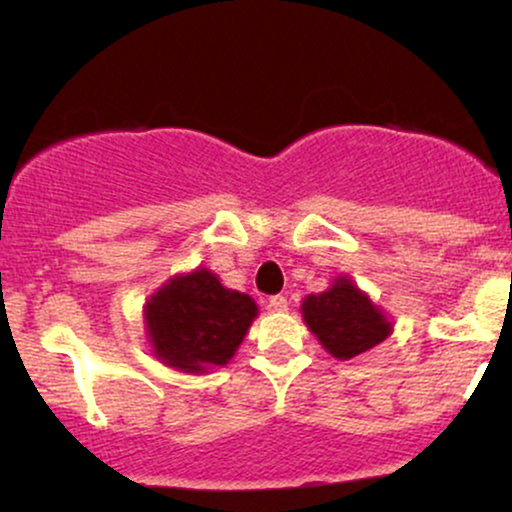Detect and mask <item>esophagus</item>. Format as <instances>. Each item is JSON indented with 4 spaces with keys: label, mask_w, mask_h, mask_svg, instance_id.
<instances>
[{
    "label": "esophagus",
    "mask_w": 512,
    "mask_h": 512,
    "mask_svg": "<svg viewBox=\"0 0 512 512\" xmlns=\"http://www.w3.org/2000/svg\"><path fill=\"white\" fill-rule=\"evenodd\" d=\"M269 308L276 310V313H284V310H289V301H286V296H272L269 298Z\"/></svg>",
    "instance_id": "obj_1"
}]
</instances>
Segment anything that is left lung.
<instances>
[{"instance_id": "obj_1", "label": "left lung", "mask_w": 512, "mask_h": 512, "mask_svg": "<svg viewBox=\"0 0 512 512\" xmlns=\"http://www.w3.org/2000/svg\"><path fill=\"white\" fill-rule=\"evenodd\" d=\"M301 315L322 349L339 361L366 354L392 334L390 317L346 274L334 276L330 289L305 296Z\"/></svg>"}]
</instances>
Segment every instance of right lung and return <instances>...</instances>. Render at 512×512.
<instances>
[{
    "mask_svg": "<svg viewBox=\"0 0 512 512\" xmlns=\"http://www.w3.org/2000/svg\"><path fill=\"white\" fill-rule=\"evenodd\" d=\"M257 313L248 293L226 289L211 269L197 267L146 298V342L163 366L202 375L236 356Z\"/></svg>",
    "mask_w": 512,
    "mask_h": 512,
    "instance_id": "1",
    "label": "right lung"
}]
</instances>
